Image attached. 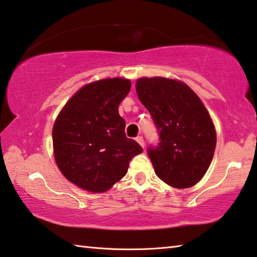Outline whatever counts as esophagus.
<instances>
[{
  "mask_svg": "<svg viewBox=\"0 0 257 257\" xmlns=\"http://www.w3.org/2000/svg\"><path fill=\"white\" fill-rule=\"evenodd\" d=\"M136 141H137V143L139 145H141L143 149H144V146H145V143H144V138H143L142 136H139V137H137L136 138Z\"/></svg>",
  "mask_w": 257,
  "mask_h": 257,
  "instance_id": "obj_1",
  "label": "esophagus"
}]
</instances>
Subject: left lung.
<instances>
[{"instance_id":"obj_1","label":"left lung","mask_w":257,"mask_h":257,"mask_svg":"<svg viewBox=\"0 0 257 257\" xmlns=\"http://www.w3.org/2000/svg\"><path fill=\"white\" fill-rule=\"evenodd\" d=\"M136 92L159 129L161 143L150 149L154 171L173 188H189L205 175L216 145L214 123L201 98L186 82L142 77Z\"/></svg>"}]
</instances>
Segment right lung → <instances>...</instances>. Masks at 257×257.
<instances>
[{
	"label": "right lung",
	"instance_id": "add662e5",
	"mask_svg": "<svg viewBox=\"0 0 257 257\" xmlns=\"http://www.w3.org/2000/svg\"><path fill=\"white\" fill-rule=\"evenodd\" d=\"M132 82L120 77L92 81L72 95L52 130L53 154L61 173L89 193H105L125 176L143 149L125 137L119 105Z\"/></svg>",
	"mask_w": 257,
	"mask_h": 257
}]
</instances>
